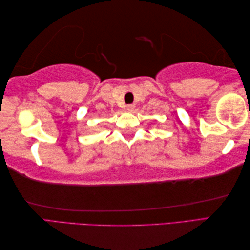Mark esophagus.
I'll list each match as a JSON object with an SVG mask.
<instances>
[{
	"instance_id": "obj_1",
	"label": "esophagus",
	"mask_w": 250,
	"mask_h": 250,
	"mask_svg": "<svg viewBox=\"0 0 250 250\" xmlns=\"http://www.w3.org/2000/svg\"><path fill=\"white\" fill-rule=\"evenodd\" d=\"M134 108H135V105H134V104H129V105H126V109H128L129 111H133V110H134Z\"/></svg>"
}]
</instances>
